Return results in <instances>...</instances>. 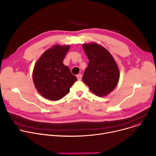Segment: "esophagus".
<instances>
[{
  "label": "esophagus",
  "instance_id": "1",
  "mask_svg": "<svg viewBox=\"0 0 156 156\" xmlns=\"http://www.w3.org/2000/svg\"><path fill=\"white\" fill-rule=\"evenodd\" d=\"M76 77H77V79H78V80H81V78H82V76H81V74H78V75H76Z\"/></svg>",
  "mask_w": 156,
  "mask_h": 156
}]
</instances>
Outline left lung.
<instances>
[{
    "mask_svg": "<svg viewBox=\"0 0 156 156\" xmlns=\"http://www.w3.org/2000/svg\"><path fill=\"white\" fill-rule=\"evenodd\" d=\"M82 46L89 59L83 81L96 96H107L114 91L120 78L115 60L108 51L99 44L87 43Z\"/></svg>",
    "mask_w": 156,
    "mask_h": 156,
    "instance_id": "left-lung-1",
    "label": "left lung"
}]
</instances>
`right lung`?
<instances>
[{"label":"right lung","mask_w":156,"mask_h":156,"mask_svg":"<svg viewBox=\"0 0 156 156\" xmlns=\"http://www.w3.org/2000/svg\"><path fill=\"white\" fill-rule=\"evenodd\" d=\"M70 48L56 44L44 52L34 65L33 80L37 91L44 98L58 101L70 92L77 81L69 68L63 63Z\"/></svg>","instance_id":"add662e5"}]
</instances>
